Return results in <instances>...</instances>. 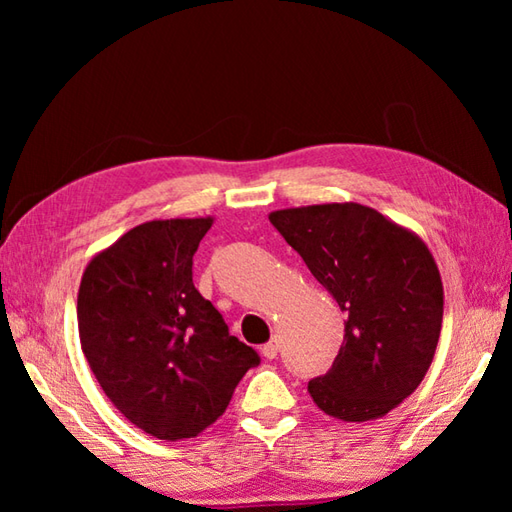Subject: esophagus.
I'll list each match as a JSON object with an SVG mask.
<instances>
[{"mask_svg": "<svg viewBox=\"0 0 512 512\" xmlns=\"http://www.w3.org/2000/svg\"><path fill=\"white\" fill-rule=\"evenodd\" d=\"M277 350H280V343H277V339H271L262 348V354H264L266 359H275L277 357Z\"/></svg>", "mask_w": 512, "mask_h": 512, "instance_id": "esophagus-1", "label": "esophagus"}]
</instances>
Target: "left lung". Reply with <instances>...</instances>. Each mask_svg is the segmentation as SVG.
Segmentation results:
<instances>
[{"label":"left lung","mask_w":512,"mask_h":512,"mask_svg":"<svg viewBox=\"0 0 512 512\" xmlns=\"http://www.w3.org/2000/svg\"><path fill=\"white\" fill-rule=\"evenodd\" d=\"M268 219L348 316L332 368L309 381L311 400L339 420L381 418L420 386L438 345L443 282L429 248L359 203Z\"/></svg>","instance_id":"1"}]
</instances>
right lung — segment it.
I'll list each match as a JSON object with an SVG mask.
<instances>
[{
  "label": "right lung",
  "mask_w": 512,
  "mask_h": 512,
  "mask_svg": "<svg viewBox=\"0 0 512 512\" xmlns=\"http://www.w3.org/2000/svg\"><path fill=\"white\" fill-rule=\"evenodd\" d=\"M212 219L149 221L88 264L81 348L110 402L160 440L219 420L259 354L228 332L194 287V253Z\"/></svg>",
  "instance_id": "obj_1"
}]
</instances>
